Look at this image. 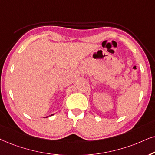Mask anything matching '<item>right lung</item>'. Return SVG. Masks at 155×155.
<instances>
[{
	"mask_svg": "<svg viewBox=\"0 0 155 155\" xmlns=\"http://www.w3.org/2000/svg\"><path fill=\"white\" fill-rule=\"evenodd\" d=\"M52 115H54V114H52Z\"/></svg>",
	"mask_w": 155,
	"mask_h": 155,
	"instance_id": "add662e5",
	"label": "right lung"
}]
</instances>
